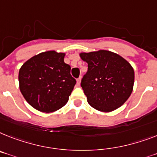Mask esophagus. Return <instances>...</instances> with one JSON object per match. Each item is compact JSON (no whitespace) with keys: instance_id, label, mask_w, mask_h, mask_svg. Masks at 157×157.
<instances>
[{"instance_id":"1","label":"esophagus","mask_w":157,"mask_h":157,"mask_svg":"<svg viewBox=\"0 0 157 157\" xmlns=\"http://www.w3.org/2000/svg\"><path fill=\"white\" fill-rule=\"evenodd\" d=\"M76 83H77L78 86H79L80 83H81V78H78L77 79V81H76Z\"/></svg>"}]
</instances>
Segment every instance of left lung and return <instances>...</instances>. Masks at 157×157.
Here are the masks:
<instances>
[{
	"instance_id": "1",
	"label": "left lung",
	"mask_w": 157,
	"mask_h": 157,
	"mask_svg": "<svg viewBox=\"0 0 157 157\" xmlns=\"http://www.w3.org/2000/svg\"><path fill=\"white\" fill-rule=\"evenodd\" d=\"M82 60L88 64L81 86L88 103L97 111L111 112L120 107L133 90V67L119 54L99 50L80 53Z\"/></svg>"
}]
</instances>
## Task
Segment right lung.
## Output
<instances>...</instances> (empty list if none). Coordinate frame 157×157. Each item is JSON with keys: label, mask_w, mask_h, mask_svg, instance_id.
<instances>
[{"label": "right lung", "mask_w": 157, "mask_h": 157, "mask_svg": "<svg viewBox=\"0 0 157 157\" xmlns=\"http://www.w3.org/2000/svg\"><path fill=\"white\" fill-rule=\"evenodd\" d=\"M65 53L49 50L34 55L21 67L19 88L30 106L50 113L67 104L76 83Z\"/></svg>", "instance_id": "right-lung-1"}]
</instances>
